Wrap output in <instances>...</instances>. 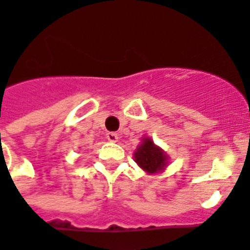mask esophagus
<instances>
[{"label": "esophagus", "mask_w": 250, "mask_h": 250, "mask_svg": "<svg viewBox=\"0 0 250 250\" xmlns=\"http://www.w3.org/2000/svg\"><path fill=\"white\" fill-rule=\"evenodd\" d=\"M106 139L110 141V143H117L119 140L118 135L115 133V132H107L106 133Z\"/></svg>", "instance_id": "34e87169"}]
</instances>
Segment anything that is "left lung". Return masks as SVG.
<instances>
[{
  "instance_id": "8db88e82",
  "label": "left lung",
  "mask_w": 250,
  "mask_h": 250,
  "mask_svg": "<svg viewBox=\"0 0 250 250\" xmlns=\"http://www.w3.org/2000/svg\"><path fill=\"white\" fill-rule=\"evenodd\" d=\"M133 158L137 166L147 174L160 173L169 164V155L147 136L143 137L141 144L133 153Z\"/></svg>"
}]
</instances>
